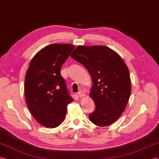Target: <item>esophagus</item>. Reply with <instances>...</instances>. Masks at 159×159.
I'll list each match as a JSON object with an SVG mask.
<instances>
[{"mask_svg": "<svg viewBox=\"0 0 159 159\" xmlns=\"http://www.w3.org/2000/svg\"><path fill=\"white\" fill-rule=\"evenodd\" d=\"M78 94H79V96L80 97H83L85 96V93H84L83 90H80V91L78 93Z\"/></svg>", "mask_w": 159, "mask_h": 159, "instance_id": "obj_1", "label": "esophagus"}]
</instances>
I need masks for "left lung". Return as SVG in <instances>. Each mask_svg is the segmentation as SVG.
<instances>
[{"mask_svg": "<svg viewBox=\"0 0 159 159\" xmlns=\"http://www.w3.org/2000/svg\"><path fill=\"white\" fill-rule=\"evenodd\" d=\"M70 57L84 65L91 76L90 96L96 108L89 119L99 126L111 125L124 112L130 95L127 66L116 52L105 46H78Z\"/></svg>", "mask_w": 159, "mask_h": 159, "instance_id": "obj_1", "label": "left lung"}]
</instances>
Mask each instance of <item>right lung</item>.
Masks as SVG:
<instances>
[{
  "mask_svg": "<svg viewBox=\"0 0 159 159\" xmlns=\"http://www.w3.org/2000/svg\"><path fill=\"white\" fill-rule=\"evenodd\" d=\"M75 46L52 44L35 54L30 62L25 80V95L32 115L47 128L59 126L67 106L74 101L61 75L62 65Z\"/></svg>",
  "mask_w": 159,
  "mask_h": 159,
  "instance_id": "obj_1",
  "label": "right lung"
}]
</instances>
